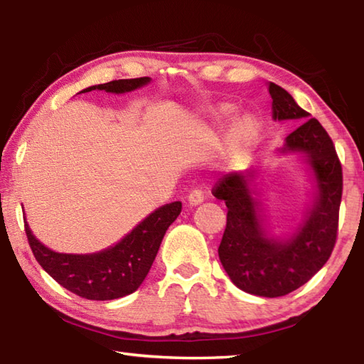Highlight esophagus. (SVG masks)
Segmentation results:
<instances>
[{
	"label": "esophagus",
	"instance_id": "1",
	"mask_svg": "<svg viewBox=\"0 0 364 364\" xmlns=\"http://www.w3.org/2000/svg\"><path fill=\"white\" fill-rule=\"evenodd\" d=\"M188 202L189 205H200L202 202H204V193H202L200 189H194L191 191L189 196H188Z\"/></svg>",
	"mask_w": 364,
	"mask_h": 364
}]
</instances>
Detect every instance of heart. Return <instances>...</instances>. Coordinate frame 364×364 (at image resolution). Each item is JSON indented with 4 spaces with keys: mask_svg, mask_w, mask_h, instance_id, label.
<instances>
[{
    "mask_svg": "<svg viewBox=\"0 0 364 364\" xmlns=\"http://www.w3.org/2000/svg\"><path fill=\"white\" fill-rule=\"evenodd\" d=\"M232 110L234 109L231 106H226L221 112L228 115ZM262 128L263 125L260 117L254 112H245L241 117H237L236 122L232 123L226 141V154L231 162H242L249 157L252 147L260 138Z\"/></svg>",
    "mask_w": 364,
    "mask_h": 364,
    "instance_id": "1",
    "label": "heart"
}]
</instances>
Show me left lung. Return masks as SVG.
I'll list each match as a JSON object with an SVG mask.
<instances>
[{"instance_id": "left-lung-1", "label": "left lung", "mask_w": 364, "mask_h": 364, "mask_svg": "<svg viewBox=\"0 0 364 364\" xmlns=\"http://www.w3.org/2000/svg\"><path fill=\"white\" fill-rule=\"evenodd\" d=\"M274 122H301L274 156H297L308 165L311 202L301 220L276 234L257 188L260 168L228 175L213 191L228 207L220 262L241 291L281 297L315 276L334 249L342 199V167L329 134L284 88L268 83Z\"/></svg>"}]
</instances>
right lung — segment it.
<instances>
[{"instance_id": "1", "label": "right lung", "mask_w": 364, "mask_h": 364, "mask_svg": "<svg viewBox=\"0 0 364 364\" xmlns=\"http://www.w3.org/2000/svg\"><path fill=\"white\" fill-rule=\"evenodd\" d=\"M151 78L114 80L93 85L80 93L100 90L125 95L149 85ZM181 212V202L159 207L139 221L119 242L93 254H60L36 239L26 218V232L36 262L67 291L88 300H115L133 294L149 273L168 226Z\"/></svg>"}]
</instances>
